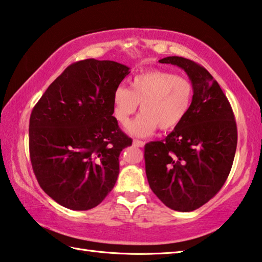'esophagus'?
<instances>
[{
	"instance_id": "34e87169",
	"label": "esophagus",
	"mask_w": 262,
	"mask_h": 262,
	"mask_svg": "<svg viewBox=\"0 0 262 262\" xmlns=\"http://www.w3.org/2000/svg\"><path fill=\"white\" fill-rule=\"evenodd\" d=\"M144 144H145V143H144L143 141H140V140H134V141H133V145H134V147L143 148Z\"/></svg>"
}]
</instances>
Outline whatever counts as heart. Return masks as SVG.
<instances>
[{
    "mask_svg": "<svg viewBox=\"0 0 262 262\" xmlns=\"http://www.w3.org/2000/svg\"><path fill=\"white\" fill-rule=\"evenodd\" d=\"M194 86L187 77L150 69L136 75L130 89L120 85L112 97V114L121 126L129 125L141 103L142 113L128 126L130 135L148 137L161 129L172 130L184 121L193 101Z\"/></svg>",
    "mask_w": 262,
    "mask_h": 262,
    "instance_id": "b5f03b06",
    "label": "heart"
}]
</instances>
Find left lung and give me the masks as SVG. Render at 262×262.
<instances>
[{
	"instance_id": "left-lung-1",
	"label": "left lung",
	"mask_w": 262,
	"mask_h": 262,
	"mask_svg": "<svg viewBox=\"0 0 262 262\" xmlns=\"http://www.w3.org/2000/svg\"><path fill=\"white\" fill-rule=\"evenodd\" d=\"M159 62L184 69L194 96L184 121L164 140L145 144V173L166 207L193 211L214 198L228 179L237 148L236 120L227 96L206 68L181 56Z\"/></svg>"
}]
</instances>
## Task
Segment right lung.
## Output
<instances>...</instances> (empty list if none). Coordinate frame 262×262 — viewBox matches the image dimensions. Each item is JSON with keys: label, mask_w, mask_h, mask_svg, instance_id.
<instances>
[{"label": "right lung", "mask_w": 262, "mask_h": 262, "mask_svg": "<svg viewBox=\"0 0 262 262\" xmlns=\"http://www.w3.org/2000/svg\"><path fill=\"white\" fill-rule=\"evenodd\" d=\"M129 68L86 59L64 69L32 110L29 149L48 196L72 210H89L107 196L119 176V155L132 139L112 114L115 89Z\"/></svg>", "instance_id": "obj_1"}]
</instances>
